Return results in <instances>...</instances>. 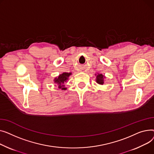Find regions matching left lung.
Here are the masks:
<instances>
[{"label": "left lung", "instance_id": "obj_1", "mask_svg": "<svg viewBox=\"0 0 154 154\" xmlns=\"http://www.w3.org/2000/svg\"><path fill=\"white\" fill-rule=\"evenodd\" d=\"M95 76H96V83L100 85H103V84L104 83V79H106V76L101 73L95 74Z\"/></svg>", "mask_w": 154, "mask_h": 154}]
</instances>
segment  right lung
<instances>
[{
    "label": "right lung",
    "instance_id": "1",
    "mask_svg": "<svg viewBox=\"0 0 154 154\" xmlns=\"http://www.w3.org/2000/svg\"><path fill=\"white\" fill-rule=\"evenodd\" d=\"M71 73L63 72L62 74H60L59 76L55 78V79H53L54 83L57 84L59 89H61V90H66L67 88H65V83L67 82L69 76L71 75Z\"/></svg>",
    "mask_w": 154,
    "mask_h": 154
}]
</instances>
